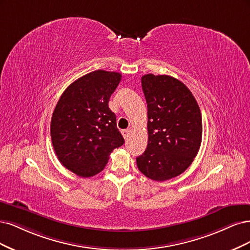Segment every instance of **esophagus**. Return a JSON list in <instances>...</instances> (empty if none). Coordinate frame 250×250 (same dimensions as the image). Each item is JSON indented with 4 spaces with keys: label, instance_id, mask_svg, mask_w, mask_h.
I'll list each match as a JSON object with an SVG mask.
<instances>
[{
    "label": "esophagus",
    "instance_id": "esophagus-1",
    "mask_svg": "<svg viewBox=\"0 0 250 250\" xmlns=\"http://www.w3.org/2000/svg\"><path fill=\"white\" fill-rule=\"evenodd\" d=\"M130 130H128V128H126V130H123L122 131V134H123V136H124V138L125 139V138H127L128 137V135H130Z\"/></svg>",
    "mask_w": 250,
    "mask_h": 250
}]
</instances>
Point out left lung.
Here are the masks:
<instances>
[{
    "mask_svg": "<svg viewBox=\"0 0 250 250\" xmlns=\"http://www.w3.org/2000/svg\"><path fill=\"white\" fill-rule=\"evenodd\" d=\"M147 104L148 143L136 158L146 178L163 182L183 173L200 147L203 120L198 104L188 87L170 76L141 78Z\"/></svg>",
    "mask_w": 250,
    "mask_h": 250,
    "instance_id": "left-lung-1",
    "label": "left lung"
}]
</instances>
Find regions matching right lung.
Returning a JSON list of instances; mask_svg holds the SVG:
<instances>
[{"mask_svg": "<svg viewBox=\"0 0 250 250\" xmlns=\"http://www.w3.org/2000/svg\"><path fill=\"white\" fill-rule=\"evenodd\" d=\"M120 80L115 71L89 72L71 83L56 104L51 120L54 150L61 164L81 178L100 173L111 152L125 143L108 106Z\"/></svg>", "mask_w": 250, "mask_h": 250, "instance_id": "add662e5", "label": "right lung"}]
</instances>
